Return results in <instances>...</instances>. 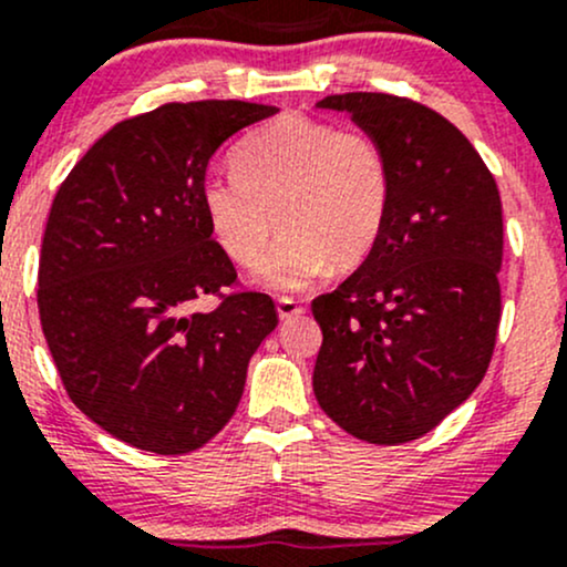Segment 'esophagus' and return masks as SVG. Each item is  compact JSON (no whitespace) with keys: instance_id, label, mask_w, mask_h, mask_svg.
Masks as SVG:
<instances>
[{"instance_id":"1","label":"esophagus","mask_w":567,"mask_h":567,"mask_svg":"<svg viewBox=\"0 0 567 567\" xmlns=\"http://www.w3.org/2000/svg\"><path fill=\"white\" fill-rule=\"evenodd\" d=\"M276 310H278V319L281 321H289V319H295V316L306 313L302 302H297L295 297H281V300L276 302Z\"/></svg>"}]
</instances>
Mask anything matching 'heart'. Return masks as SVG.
<instances>
[{
	"label": "heart",
	"mask_w": 567,
	"mask_h": 567,
	"mask_svg": "<svg viewBox=\"0 0 567 567\" xmlns=\"http://www.w3.org/2000/svg\"><path fill=\"white\" fill-rule=\"evenodd\" d=\"M237 173L208 175L199 203L221 251L257 265L279 213L285 237L259 262L261 289L306 291L332 261L373 251L392 197V173L375 137L313 118L272 121L235 154Z\"/></svg>",
	"instance_id": "b5f03b06"
}]
</instances>
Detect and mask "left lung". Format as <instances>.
Instances as JSON below:
<instances>
[{
  "instance_id": "8db88e82",
  "label": "left lung",
  "mask_w": 567,
  "mask_h": 567,
  "mask_svg": "<svg viewBox=\"0 0 567 567\" xmlns=\"http://www.w3.org/2000/svg\"><path fill=\"white\" fill-rule=\"evenodd\" d=\"M375 137L392 173L379 243L332 295L313 300L324 343L313 368L321 411L381 446L422 437L484 379L501 321L503 210L471 140L392 94H334Z\"/></svg>"
}]
</instances>
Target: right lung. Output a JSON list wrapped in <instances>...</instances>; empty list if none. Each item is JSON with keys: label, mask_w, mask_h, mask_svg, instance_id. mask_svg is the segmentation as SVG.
Instances as JSON below:
<instances>
[{"label": "right lung", "mask_w": 567, "mask_h": 567, "mask_svg": "<svg viewBox=\"0 0 567 567\" xmlns=\"http://www.w3.org/2000/svg\"><path fill=\"white\" fill-rule=\"evenodd\" d=\"M272 113L208 100L121 121L53 199L38 289L48 349L72 403L143 452L205 446L233 419L248 359L278 324L257 291L186 313L235 281L199 203L208 164Z\"/></svg>", "instance_id": "obj_1"}]
</instances>
